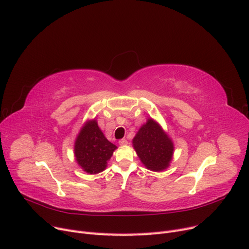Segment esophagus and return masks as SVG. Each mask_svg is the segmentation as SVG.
<instances>
[{
  "instance_id": "esophagus-1",
  "label": "esophagus",
  "mask_w": 249,
  "mask_h": 249,
  "mask_svg": "<svg viewBox=\"0 0 249 249\" xmlns=\"http://www.w3.org/2000/svg\"><path fill=\"white\" fill-rule=\"evenodd\" d=\"M127 143H128V142H127V140H126L125 138L119 140V144H120V145H126Z\"/></svg>"
}]
</instances>
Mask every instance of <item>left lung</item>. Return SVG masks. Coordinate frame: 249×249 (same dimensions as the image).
<instances>
[{
  "mask_svg": "<svg viewBox=\"0 0 249 249\" xmlns=\"http://www.w3.org/2000/svg\"><path fill=\"white\" fill-rule=\"evenodd\" d=\"M132 145L143 166L154 172L166 170L174 155L171 137L153 118H148L132 139Z\"/></svg>",
  "mask_w": 249,
  "mask_h": 249,
  "instance_id": "8db88e82",
  "label": "left lung"
}]
</instances>
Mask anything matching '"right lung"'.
<instances>
[{"label": "right lung", "instance_id": "obj_1", "mask_svg": "<svg viewBox=\"0 0 249 249\" xmlns=\"http://www.w3.org/2000/svg\"><path fill=\"white\" fill-rule=\"evenodd\" d=\"M117 148L106 138L95 119L86 121L74 142V156L78 166L88 174L94 175L107 168V160Z\"/></svg>", "mask_w": 249, "mask_h": 249}]
</instances>
